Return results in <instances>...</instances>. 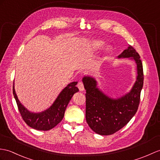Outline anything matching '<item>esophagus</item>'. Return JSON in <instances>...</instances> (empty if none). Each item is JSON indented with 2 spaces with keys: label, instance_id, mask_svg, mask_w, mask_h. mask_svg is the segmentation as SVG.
I'll return each instance as SVG.
<instances>
[{
  "label": "esophagus",
  "instance_id": "esophagus-1",
  "mask_svg": "<svg viewBox=\"0 0 160 160\" xmlns=\"http://www.w3.org/2000/svg\"><path fill=\"white\" fill-rule=\"evenodd\" d=\"M77 87H78L79 90L80 91H82L84 90V84L82 82H81V81L78 82V84H77Z\"/></svg>",
  "mask_w": 160,
  "mask_h": 160
}]
</instances>
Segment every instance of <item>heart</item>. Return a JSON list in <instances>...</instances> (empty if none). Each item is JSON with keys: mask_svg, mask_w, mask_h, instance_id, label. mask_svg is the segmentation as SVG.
Here are the masks:
<instances>
[{"mask_svg": "<svg viewBox=\"0 0 160 160\" xmlns=\"http://www.w3.org/2000/svg\"><path fill=\"white\" fill-rule=\"evenodd\" d=\"M103 44H104V43H103V42H102V41H101V40L94 41V42L92 43V50H98L100 49V48H102L103 47ZM109 50H110V48H107V51H109Z\"/></svg>", "mask_w": 160, "mask_h": 160, "instance_id": "b5f03b06", "label": "heart"}]
</instances>
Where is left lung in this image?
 <instances>
[{
    "label": "left lung",
    "mask_w": 160,
    "mask_h": 160,
    "mask_svg": "<svg viewBox=\"0 0 160 160\" xmlns=\"http://www.w3.org/2000/svg\"><path fill=\"white\" fill-rule=\"evenodd\" d=\"M134 59L137 64V80L130 92L118 99L107 97L96 87V81L90 77L82 80L86 89V120L92 130L100 135L113 134L124 127L134 116L140 100L144 74L142 62L134 48L129 46L118 58Z\"/></svg>",
    "instance_id": "1"
}]
</instances>
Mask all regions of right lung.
Instances as JSON below:
<instances>
[{"mask_svg": "<svg viewBox=\"0 0 160 160\" xmlns=\"http://www.w3.org/2000/svg\"><path fill=\"white\" fill-rule=\"evenodd\" d=\"M77 83L78 82H73L69 84L59 94L53 105L40 113H31L26 109L18 100L13 86V94L22 118L28 126L38 130L47 131L52 129L62 121L66 108L73 95L79 91L78 88L76 86Z\"/></svg>", "mask_w": 160, "mask_h": 160, "instance_id": "1", "label": "right lung"}]
</instances>
